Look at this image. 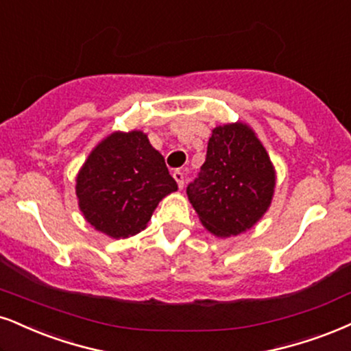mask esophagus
I'll use <instances>...</instances> for the list:
<instances>
[{
  "mask_svg": "<svg viewBox=\"0 0 351 351\" xmlns=\"http://www.w3.org/2000/svg\"><path fill=\"white\" fill-rule=\"evenodd\" d=\"M174 179L177 185H179V189L184 187V172L182 171H174Z\"/></svg>",
  "mask_w": 351,
  "mask_h": 351,
  "instance_id": "obj_1",
  "label": "esophagus"
}]
</instances>
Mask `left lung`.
<instances>
[{"mask_svg":"<svg viewBox=\"0 0 351 351\" xmlns=\"http://www.w3.org/2000/svg\"><path fill=\"white\" fill-rule=\"evenodd\" d=\"M275 171L265 148L247 125L213 130L206 158L187 195L203 226L215 236L250 229L270 206Z\"/></svg>","mask_w":351,"mask_h":351,"instance_id":"left-lung-1","label":"left lung"}]
</instances>
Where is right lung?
<instances>
[{
  "label": "right lung",
  "instance_id": "add662e5",
  "mask_svg": "<svg viewBox=\"0 0 351 351\" xmlns=\"http://www.w3.org/2000/svg\"><path fill=\"white\" fill-rule=\"evenodd\" d=\"M176 190L162 154L141 132L107 136L89 154L76 180L84 218L115 239L145 229L158 203Z\"/></svg>",
  "mask_w": 351,
  "mask_h": 351
}]
</instances>
